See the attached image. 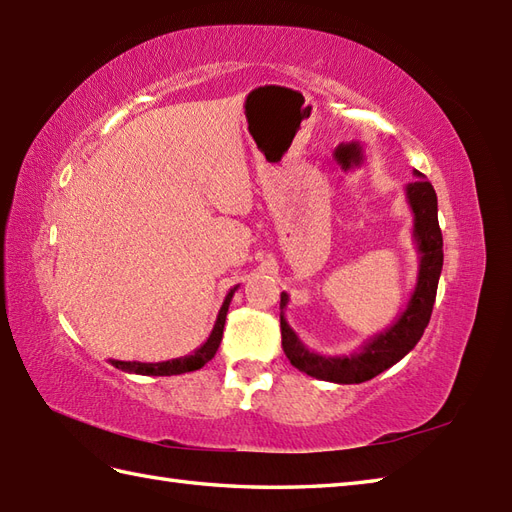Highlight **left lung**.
Masks as SVG:
<instances>
[{
	"label": "left lung",
	"instance_id": "obj_1",
	"mask_svg": "<svg viewBox=\"0 0 512 512\" xmlns=\"http://www.w3.org/2000/svg\"><path fill=\"white\" fill-rule=\"evenodd\" d=\"M413 173H416L418 180L407 184V200L413 211V242L418 246L420 264L416 288L411 292L407 308L400 312L394 325H389L385 332L372 336L365 345H361L358 352L350 356H323L308 350L295 334V330L288 325L284 317L288 295L281 292V345H284L288 361L299 372H306L312 378L330 380V383L339 385L365 383V380H372L391 365H396L420 341L424 328L429 325L433 303H436L444 253L442 231L438 224V195L433 191L431 182L424 180L420 171Z\"/></svg>",
	"mask_w": 512,
	"mask_h": 512
}]
</instances>
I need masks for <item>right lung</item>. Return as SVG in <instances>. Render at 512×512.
Here are the masks:
<instances>
[{
    "mask_svg": "<svg viewBox=\"0 0 512 512\" xmlns=\"http://www.w3.org/2000/svg\"><path fill=\"white\" fill-rule=\"evenodd\" d=\"M235 288H231L228 292L220 312H217V321L213 325V332L209 334V339H206L198 350H193L187 356H180V358H171V361H162V363H138V361H110L114 367L123 369V372L129 374H140V376H173V374H187V372H195V369L204 367L206 363L211 361L215 356L217 347L222 343V334H224V323H226V312L228 306H231V299L235 295Z\"/></svg>",
    "mask_w": 512,
    "mask_h": 512,
    "instance_id": "add662e5",
    "label": "right lung"
}]
</instances>
